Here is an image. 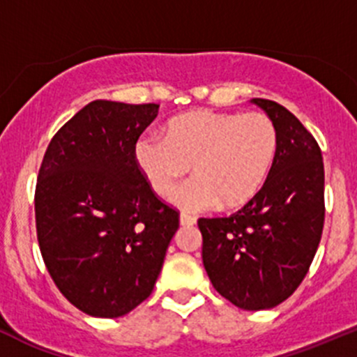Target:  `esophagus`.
I'll list each match as a JSON object with an SVG mask.
<instances>
[{
    "label": "esophagus",
    "instance_id": "34e87169",
    "mask_svg": "<svg viewBox=\"0 0 357 357\" xmlns=\"http://www.w3.org/2000/svg\"><path fill=\"white\" fill-rule=\"evenodd\" d=\"M196 223V218L192 215H187V213H182L180 215V225L183 227H192Z\"/></svg>",
    "mask_w": 357,
    "mask_h": 357
}]
</instances>
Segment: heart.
Segmentation results:
<instances>
[{
	"label": "heart",
	"mask_w": 357,
	"mask_h": 357,
	"mask_svg": "<svg viewBox=\"0 0 357 357\" xmlns=\"http://www.w3.org/2000/svg\"><path fill=\"white\" fill-rule=\"evenodd\" d=\"M277 128L261 112H192L168 123L167 137L144 132L135 139L139 170L160 196L182 182L172 201L187 211H206L218 204L237 206L251 199L266 180L275 153Z\"/></svg>",
	"instance_id": "obj_1"
}]
</instances>
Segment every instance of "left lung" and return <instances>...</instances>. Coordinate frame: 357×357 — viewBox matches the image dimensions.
I'll use <instances>...</instances> for the list:
<instances>
[{
	"mask_svg": "<svg viewBox=\"0 0 357 357\" xmlns=\"http://www.w3.org/2000/svg\"><path fill=\"white\" fill-rule=\"evenodd\" d=\"M277 128L263 187L230 216L199 218L203 264L213 287L237 307L270 310L301 285L321 241L325 168L311 132L287 108L252 99Z\"/></svg>",
	"mask_w": 357,
	"mask_h": 357,
	"instance_id": "obj_1",
	"label": "left lung"
}]
</instances>
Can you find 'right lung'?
I'll return each mask as SVG.
<instances>
[{
    "instance_id": "right-lung-1",
    "label": "right lung",
    "mask_w": 357,
    "mask_h": 357,
    "mask_svg": "<svg viewBox=\"0 0 357 357\" xmlns=\"http://www.w3.org/2000/svg\"><path fill=\"white\" fill-rule=\"evenodd\" d=\"M160 105L96 99L54 134L36 183V230L54 285L98 318L151 296L178 209L158 197L134 158Z\"/></svg>"
}]
</instances>
